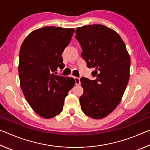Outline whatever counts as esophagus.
<instances>
[{
	"mask_svg": "<svg viewBox=\"0 0 150 150\" xmlns=\"http://www.w3.org/2000/svg\"><path fill=\"white\" fill-rule=\"evenodd\" d=\"M75 85H79L81 84V81H80V79L79 77H75Z\"/></svg>",
	"mask_w": 150,
	"mask_h": 150,
	"instance_id": "1",
	"label": "esophagus"
}]
</instances>
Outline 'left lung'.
Here are the masks:
<instances>
[{
  "label": "left lung",
  "mask_w": 150,
  "mask_h": 150,
  "mask_svg": "<svg viewBox=\"0 0 150 150\" xmlns=\"http://www.w3.org/2000/svg\"><path fill=\"white\" fill-rule=\"evenodd\" d=\"M75 38L83 50L81 56L95 80L81 79L83 88L81 110L94 119H102L120 103L130 78V57L117 32L104 25L77 28Z\"/></svg>",
  "instance_id": "obj_1"
}]
</instances>
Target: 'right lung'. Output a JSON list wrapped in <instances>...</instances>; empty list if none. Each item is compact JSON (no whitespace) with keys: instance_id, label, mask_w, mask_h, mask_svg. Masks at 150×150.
Returning <instances> with one entry per match:
<instances>
[{"instance_id":"obj_1","label":"right lung","mask_w":150,"mask_h":150,"mask_svg":"<svg viewBox=\"0 0 150 150\" xmlns=\"http://www.w3.org/2000/svg\"><path fill=\"white\" fill-rule=\"evenodd\" d=\"M74 31L45 26L30 33L20 47V87L33 110L44 118L61 113L65 98L75 85L73 78L56 75L55 72L58 67H64L62 54Z\"/></svg>"}]
</instances>
